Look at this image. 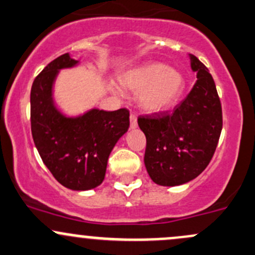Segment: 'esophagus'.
<instances>
[{"label": "esophagus", "mask_w": 255, "mask_h": 255, "mask_svg": "<svg viewBox=\"0 0 255 255\" xmlns=\"http://www.w3.org/2000/svg\"><path fill=\"white\" fill-rule=\"evenodd\" d=\"M129 119H130V128H136V126H138V121H136V115L135 114H130Z\"/></svg>", "instance_id": "esophagus-1"}]
</instances>
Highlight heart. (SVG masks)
<instances>
[{
	"label": "heart",
	"instance_id": "b5f03b06",
	"mask_svg": "<svg viewBox=\"0 0 255 255\" xmlns=\"http://www.w3.org/2000/svg\"><path fill=\"white\" fill-rule=\"evenodd\" d=\"M123 83L133 92H141L140 105L149 111L167 109L181 95L184 80L165 64H148L129 72Z\"/></svg>",
	"mask_w": 255,
	"mask_h": 255
}]
</instances>
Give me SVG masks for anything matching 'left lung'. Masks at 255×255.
I'll return each mask as SVG.
<instances>
[{
	"mask_svg": "<svg viewBox=\"0 0 255 255\" xmlns=\"http://www.w3.org/2000/svg\"><path fill=\"white\" fill-rule=\"evenodd\" d=\"M189 56L198 80L187 98L173 111L138 117L146 136V171L160 186H178L199 176L221 134L222 107L215 82L205 64Z\"/></svg>",
	"mask_w": 255,
	"mask_h": 255,
	"instance_id": "8db88e82",
	"label": "left lung"
}]
</instances>
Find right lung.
Returning <instances> with one entry per match:
<instances>
[{
	"label": "right lung",
	"mask_w": 255,
	"mask_h": 255,
	"mask_svg": "<svg viewBox=\"0 0 255 255\" xmlns=\"http://www.w3.org/2000/svg\"><path fill=\"white\" fill-rule=\"evenodd\" d=\"M76 63L64 53L37 74L30 92V125L37 151L52 176L67 188L87 191L103 183L110 152L129 127V111L94 109L78 119L62 116L51 99L52 83L58 69Z\"/></svg>",
	"instance_id": "obj_1"
}]
</instances>
